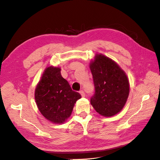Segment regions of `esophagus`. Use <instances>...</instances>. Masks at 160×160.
Instances as JSON below:
<instances>
[{
	"label": "esophagus",
	"instance_id": "34e87169",
	"mask_svg": "<svg viewBox=\"0 0 160 160\" xmlns=\"http://www.w3.org/2000/svg\"><path fill=\"white\" fill-rule=\"evenodd\" d=\"M80 93L81 96H82V98L85 97V93H84V92L82 90H81V91H80Z\"/></svg>",
	"mask_w": 160,
	"mask_h": 160
}]
</instances>
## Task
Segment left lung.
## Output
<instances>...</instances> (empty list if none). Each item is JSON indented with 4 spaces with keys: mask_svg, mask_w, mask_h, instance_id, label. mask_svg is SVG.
Masks as SVG:
<instances>
[{
    "mask_svg": "<svg viewBox=\"0 0 160 160\" xmlns=\"http://www.w3.org/2000/svg\"><path fill=\"white\" fill-rule=\"evenodd\" d=\"M95 85L91 103L96 112L106 117H112L123 108L129 93L125 72L112 59L97 54L89 65Z\"/></svg>",
    "mask_w": 160,
    "mask_h": 160,
    "instance_id": "1",
    "label": "left lung"
}]
</instances>
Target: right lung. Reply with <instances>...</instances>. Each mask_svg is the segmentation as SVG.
<instances>
[{"instance_id":"obj_1","label":"right lung","mask_w":160,"mask_h":160,"mask_svg":"<svg viewBox=\"0 0 160 160\" xmlns=\"http://www.w3.org/2000/svg\"><path fill=\"white\" fill-rule=\"evenodd\" d=\"M61 69L50 66L44 70L35 91V99L39 112L47 120L61 124L71 116L74 105L81 98L63 78Z\"/></svg>"}]
</instances>
